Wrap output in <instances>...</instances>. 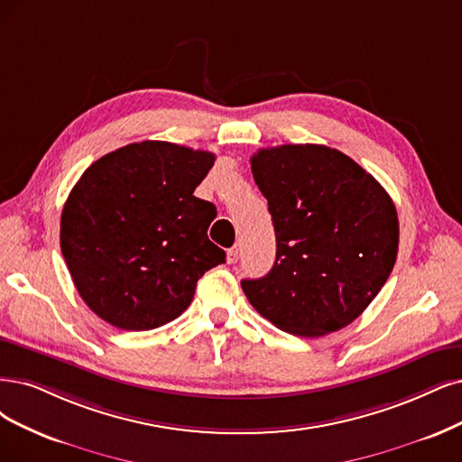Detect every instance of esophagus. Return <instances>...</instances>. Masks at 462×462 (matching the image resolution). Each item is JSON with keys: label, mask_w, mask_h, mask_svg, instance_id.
Masks as SVG:
<instances>
[{"label": "esophagus", "mask_w": 462, "mask_h": 462, "mask_svg": "<svg viewBox=\"0 0 462 462\" xmlns=\"http://www.w3.org/2000/svg\"><path fill=\"white\" fill-rule=\"evenodd\" d=\"M237 259H240V249H237V247L228 249V253H226V261H228V264H234Z\"/></svg>", "instance_id": "esophagus-1"}]
</instances>
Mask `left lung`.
<instances>
[{
  "mask_svg": "<svg viewBox=\"0 0 462 462\" xmlns=\"http://www.w3.org/2000/svg\"><path fill=\"white\" fill-rule=\"evenodd\" d=\"M253 179L268 199L276 261L244 293L282 331L321 337L346 328L386 283L400 225L384 188L346 153L323 144L263 148Z\"/></svg>",
  "mask_w": 462,
  "mask_h": 462,
  "instance_id": "obj_1",
  "label": "left lung"
}]
</instances>
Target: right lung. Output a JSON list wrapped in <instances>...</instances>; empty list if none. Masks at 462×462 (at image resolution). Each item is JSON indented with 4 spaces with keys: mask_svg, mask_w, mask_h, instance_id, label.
Segmentation results:
<instances>
[{
    "mask_svg": "<svg viewBox=\"0 0 462 462\" xmlns=\"http://www.w3.org/2000/svg\"><path fill=\"white\" fill-rule=\"evenodd\" d=\"M213 163L211 152L143 141L85 169L64 203L60 249L98 318L125 331L165 326L225 263L208 237L215 205L194 196Z\"/></svg>",
    "mask_w": 462,
    "mask_h": 462,
    "instance_id": "right-lung-1",
    "label": "right lung"
}]
</instances>
